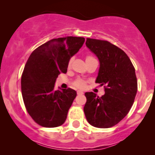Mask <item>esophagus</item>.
<instances>
[{
  "label": "esophagus",
  "instance_id": "obj_1",
  "mask_svg": "<svg viewBox=\"0 0 155 155\" xmlns=\"http://www.w3.org/2000/svg\"><path fill=\"white\" fill-rule=\"evenodd\" d=\"M77 94L78 95H82V94H84V92L82 91H81V90H78Z\"/></svg>",
  "mask_w": 155,
  "mask_h": 155
}]
</instances>
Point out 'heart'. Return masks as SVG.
Returning a JSON list of instances; mask_svg holds the SVG:
<instances>
[{"label": "heart", "mask_w": 155, "mask_h": 155, "mask_svg": "<svg viewBox=\"0 0 155 155\" xmlns=\"http://www.w3.org/2000/svg\"><path fill=\"white\" fill-rule=\"evenodd\" d=\"M91 58L92 57L88 56V57H87V59H88V58ZM71 60L69 61V65H71ZM75 85L79 88H83L85 86V81H84L83 79H78L77 81L75 82Z\"/></svg>", "instance_id": "obj_1"}]
</instances>
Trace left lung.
I'll return each mask as SVG.
<instances>
[{"label":"left lung","instance_id":"left-lung-1","mask_svg":"<svg viewBox=\"0 0 155 155\" xmlns=\"http://www.w3.org/2000/svg\"><path fill=\"white\" fill-rule=\"evenodd\" d=\"M86 46L100 63L95 82L106 87L101 97L85 92L84 111L91 125L108 128L120 122L132 107L138 89L136 71L126 53L107 41L87 38Z\"/></svg>","mask_w":155,"mask_h":155}]
</instances>
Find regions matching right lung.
Listing matches in <instances>:
<instances>
[{
    "label": "right lung",
    "mask_w": 155,
    "mask_h": 155,
    "mask_svg": "<svg viewBox=\"0 0 155 155\" xmlns=\"http://www.w3.org/2000/svg\"><path fill=\"white\" fill-rule=\"evenodd\" d=\"M83 37L54 38L35 49L23 71L21 87L27 111L36 123L55 127L65 122L76 96L74 90H54L60 73H66L71 58L82 47Z\"/></svg>",
    "instance_id": "add662e5"
}]
</instances>
